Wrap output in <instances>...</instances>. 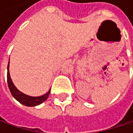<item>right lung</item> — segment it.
Segmentation results:
<instances>
[{"label": "right lung", "instance_id": "obj_1", "mask_svg": "<svg viewBox=\"0 0 133 133\" xmlns=\"http://www.w3.org/2000/svg\"><path fill=\"white\" fill-rule=\"evenodd\" d=\"M9 64L7 66V83L9 89L10 90V92L13 97L19 101L21 104L27 106V107H34V106H37V105L41 104V103H43L48 98L49 95L50 93V90L48 92H46V94L41 96L38 97H32V96H29L27 95L23 94V92H20L15 86L13 84L12 79L10 78V75H9Z\"/></svg>", "mask_w": 133, "mask_h": 133}]
</instances>
